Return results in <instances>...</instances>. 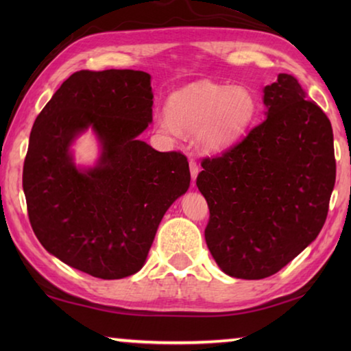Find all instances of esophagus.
<instances>
[{
  "mask_svg": "<svg viewBox=\"0 0 351 351\" xmlns=\"http://www.w3.org/2000/svg\"><path fill=\"white\" fill-rule=\"evenodd\" d=\"M189 165H190V175H192V180L195 181V180H197L198 173H199V167H198V164L193 161V159H190Z\"/></svg>",
  "mask_w": 351,
  "mask_h": 351,
  "instance_id": "34e87169",
  "label": "esophagus"
}]
</instances>
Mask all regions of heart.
Wrapping results in <instances>:
<instances>
[{"mask_svg": "<svg viewBox=\"0 0 351 351\" xmlns=\"http://www.w3.org/2000/svg\"><path fill=\"white\" fill-rule=\"evenodd\" d=\"M257 114V99L246 86L198 82L175 91L167 111L154 116V128L170 139L195 133L204 152H219L240 138Z\"/></svg>", "mask_w": 351, "mask_h": 351, "instance_id": "b5f03b06", "label": "heart"}]
</instances>
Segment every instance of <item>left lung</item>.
<instances>
[{
	"mask_svg": "<svg viewBox=\"0 0 351 351\" xmlns=\"http://www.w3.org/2000/svg\"><path fill=\"white\" fill-rule=\"evenodd\" d=\"M263 104L265 121L206 158L197 178L207 247L219 269L246 280L276 274L316 240L336 181L331 123L297 79L278 74Z\"/></svg>",
	"mask_w": 351,
	"mask_h": 351,
	"instance_id": "1",
	"label": "left lung"
}]
</instances>
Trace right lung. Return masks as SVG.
I'll return each instance as SVG.
<instances>
[{
  "instance_id": "right-lung-1",
  "label": "right lung",
  "mask_w": 351,
  "mask_h": 351,
  "mask_svg": "<svg viewBox=\"0 0 351 351\" xmlns=\"http://www.w3.org/2000/svg\"><path fill=\"white\" fill-rule=\"evenodd\" d=\"M152 106L144 71H77L35 119L23 167L29 221L71 268L104 280L136 274L164 213L187 192V158L138 138L153 121ZM88 129L101 154L80 168L70 147Z\"/></svg>"
}]
</instances>
